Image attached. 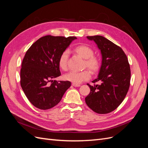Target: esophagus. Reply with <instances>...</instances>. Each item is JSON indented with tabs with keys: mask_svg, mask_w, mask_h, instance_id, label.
Here are the masks:
<instances>
[{
	"mask_svg": "<svg viewBox=\"0 0 148 148\" xmlns=\"http://www.w3.org/2000/svg\"><path fill=\"white\" fill-rule=\"evenodd\" d=\"M72 85L75 87H79L80 86V84H75V83H72Z\"/></svg>",
	"mask_w": 148,
	"mask_h": 148,
	"instance_id": "34e87169",
	"label": "esophagus"
}]
</instances>
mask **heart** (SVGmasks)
<instances>
[{
  "label": "heart",
  "instance_id": "heart-1",
  "mask_svg": "<svg viewBox=\"0 0 148 148\" xmlns=\"http://www.w3.org/2000/svg\"><path fill=\"white\" fill-rule=\"evenodd\" d=\"M74 52L77 55L82 57L84 60L83 66L84 68H88L92 73L97 72L101 68V62L99 57L94 55V50L86 45H79L75 47ZM69 57V51L65 50L61 53L59 58V66L60 68L66 70L68 69V60ZM91 78V73L88 70H85L79 72H70L64 75V78L66 81L70 82L73 83L79 84L83 82L87 81Z\"/></svg>",
  "mask_w": 148,
  "mask_h": 148
}]
</instances>
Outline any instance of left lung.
Masks as SVG:
<instances>
[{
    "mask_svg": "<svg viewBox=\"0 0 148 148\" xmlns=\"http://www.w3.org/2000/svg\"><path fill=\"white\" fill-rule=\"evenodd\" d=\"M97 45L102 54V65L98 77L92 82L85 97L87 106L94 112L108 114L120 106L126 96L130 84L131 71L128 58L122 49L102 36H87Z\"/></svg>",
    "mask_w": 148,
    "mask_h": 148,
    "instance_id": "obj_1",
    "label": "left lung"
}]
</instances>
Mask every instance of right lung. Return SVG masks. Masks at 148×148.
<instances>
[{
  "label": "right lung",
  "instance_id": "add662e5",
  "mask_svg": "<svg viewBox=\"0 0 148 148\" xmlns=\"http://www.w3.org/2000/svg\"><path fill=\"white\" fill-rule=\"evenodd\" d=\"M77 38L47 35L39 38L26 51L22 61L20 84L34 107L47 110L54 107L70 86L69 81L52 80L61 75L59 58Z\"/></svg>",
  "mask_w": 148,
  "mask_h": 148
}]
</instances>
